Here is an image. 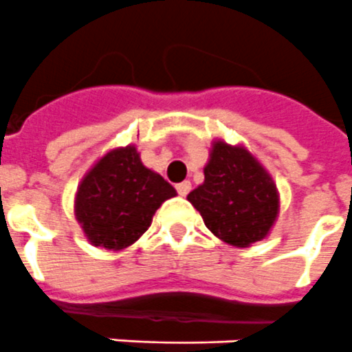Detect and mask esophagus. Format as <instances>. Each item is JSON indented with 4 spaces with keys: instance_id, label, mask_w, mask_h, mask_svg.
Returning a JSON list of instances; mask_svg holds the SVG:
<instances>
[{
    "instance_id": "1",
    "label": "esophagus",
    "mask_w": 352,
    "mask_h": 352,
    "mask_svg": "<svg viewBox=\"0 0 352 352\" xmlns=\"http://www.w3.org/2000/svg\"><path fill=\"white\" fill-rule=\"evenodd\" d=\"M175 188H177V193L181 195V197H186V195L191 191V182L184 181V182H181V184H177Z\"/></svg>"
}]
</instances>
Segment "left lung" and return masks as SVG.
Wrapping results in <instances>:
<instances>
[{"label":"left lung","mask_w":352,"mask_h":352,"mask_svg":"<svg viewBox=\"0 0 352 352\" xmlns=\"http://www.w3.org/2000/svg\"><path fill=\"white\" fill-rule=\"evenodd\" d=\"M204 177L188 200L212 234L234 247L267 238L279 214V193L249 150L214 141Z\"/></svg>","instance_id":"obj_1"}]
</instances>
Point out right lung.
I'll return each mask as SVG.
<instances>
[{"mask_svg":"<svg viewBox=\"0 0 352 352\" xmlns=\"http://www.w3.org/2000/svg\"><path fill=\"white\" fill-rule=\"evenodd\" d=\"M175 188L148 170L134 144L107 152L78 184L75 217L94 247L126 249L140 240Z\"/></svg>","mask_w":352,"mask_h":352,"instance_id":"obj_1","label":"right lung"}]
</instances>
